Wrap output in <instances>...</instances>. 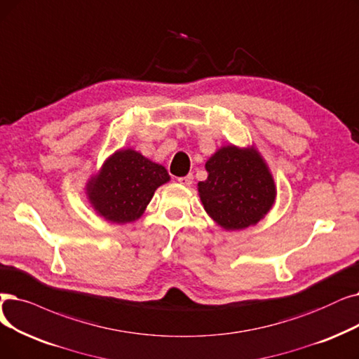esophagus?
Listing matches in <instances>:
<instances>
[{"label": "esophagus", "mask_w": 359, "mask_h": 359, "mask_svg": "<svg viewBox=\"0 0 359 359\" xmlns=\"http://www.w3.org/2000/svg\"><path fill=\"white\" fill-rule=\"evenodd\" d=\"M177 182H179L180 184H183V186H191L192 182H194V176H192V175H188V176H184V177H179Z\"/></svg>", "instance_id": "34e87169"}]
</instances>
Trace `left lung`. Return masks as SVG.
<instances>
[{"label": "left lung", "mask_w": 359, "mask_h": 359, "mask_svg": "<svg viewBox=\"0 0 359 359\" xmlns=\"http://www.w3.org/2000/svg\"><path fill=\"white\" fill-rule=\"evenodd\" d=\"M208 177L198 183L202 205L212 220L226 230L257 224L276 201L270 170L251 148L227 145L205 163Z\"/></svg>", "instance_id": "1"}]
</instances>
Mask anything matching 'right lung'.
Listing matches in <instances>:
<instances>
[{"mask_svg":"<svg viewBox=\"0 0 359 359\" xmlns=\"http://www.w3.org/2000/svg\"><path fill=\"white\" fill-rule=\"evenodd\" d=\"M168 180L161 164L128 148L105 160L100 173L86 183V194L93 210L105 220L124 224L137 220L154 192Z\"/></svg>","mask_w":359,"mask_h":359,"instance_id":"obj_1","label":"right lung"}]
</instances>
